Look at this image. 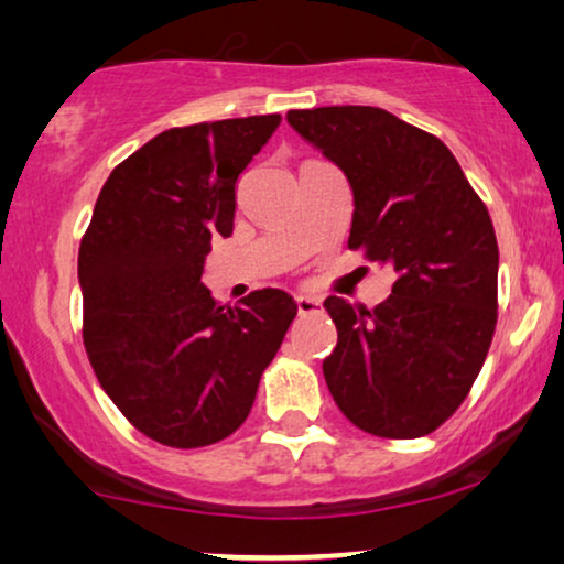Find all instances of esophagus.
<instances>
[{
	"mask_svg": "<svg viewBox=\"0 0 564 564\" xmlns=\"http://www.w3.org/2000/svg\"><path fill=\"white\" fill-rule=\"evenodd\" d=\"M323 300L321 297H313V295H297V313L300 315H307V313H315L321 311Z\"/></svg>",
	"mask_w": 564,
	"mask_h": 564,
	"instance_id": "34e87169",
	"label": "esophagus"
}]
</instances>
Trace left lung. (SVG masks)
Wrapping results in <instances>:
<instances>
[{
  "mask_svg": "<svg viewBox=\"0 0 564 564\" xmlns=\"http://www.w3.org/2000/svg\"><path fill=\"white\" fill-rule=\"evenodd\" d=\"M288 122L341 169L354 192L349 249L395 272L392 295L323 307L338 344L323 377L354 426L419 438L462 405L498 321V241L452 151L380 107L290 110Z\"/></svg>",
  "mask_w": 564,
  "mask_h": 564,
  "instance_id": "left-lung-1",
  "label": "left lung"
}]
</instances>
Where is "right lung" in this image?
<instances>
[{
  "mask_svg": "<svg viewBox=\"0 0 564 564\" xmlns=\"http://www.w3.org/2000/svg\"><path fill=\"white\" fill-rule=\"evenodd\" d=\"M280 122L251 115L151 138L112 169L82 238L91 369L159 444L197 449L234 434L297 315L282 290L230 307L199 282L215 238L234 234L238 176Z\"/></svg>",
  "mask_w": 564,
  "mask_h": 564,
  "instance_id": "obj_1",
  "label": "right lung"
}]
</instances>
